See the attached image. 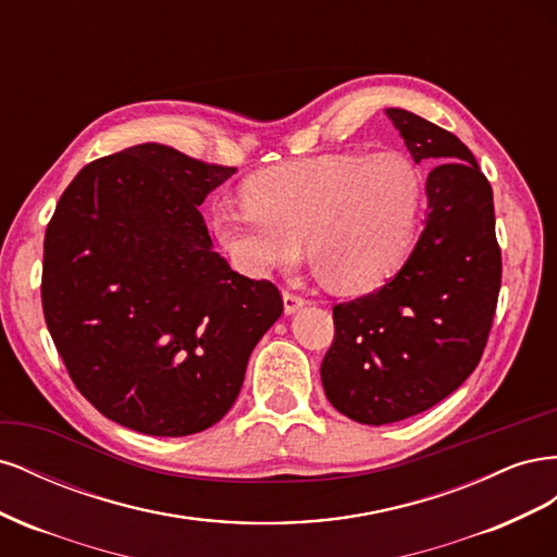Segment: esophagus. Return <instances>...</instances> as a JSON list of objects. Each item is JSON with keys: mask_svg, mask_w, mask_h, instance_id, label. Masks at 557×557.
<instances>
[{"mask_svg": "<svg viewBox=\"0 0 557 557\" xmlns=\"http://www.w3.org/2000/svg\"><path fill=\"white\" fill-rule=\"evenodd\" d=\"M305 305H307V299H301L299 295H295L290 290H283V311H285V315H293Z\"/></svg>", "mask_w": 557, "mask_h": 557, "instance_id": "34e87169", "label": "esophagus"}]
</instances>
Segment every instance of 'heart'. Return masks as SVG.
Returning a JSON list of instances; mask_svg holds the SVG:
<instances>
[{
    "mask_svg": "<svg viewBox=\"0 0 557 557\" xmlns=\"http://www.w3.org/2000/svg\"><path fill=\"white\" fill-rule=\"evenodd\" d=\"M244 209L213 211V234L239 272L311 264L342 293L376 288L409 256L423 211V172L404 153L293 160L246 181Z\"/></svg>",
    "mask_w": 557,
    "mask_h": 557,
    "instance_id": "1",
    "label": "heart"
}]
</instances>
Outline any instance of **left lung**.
Listing matches in <instances>:
<instances>
[{"label":"left lung","instance_id":"left-lung-1","mask_svg":"<svg viewBox=\"0 0 557 557\" xmlns=\"http://www.w3.org/2000/svg\"><path fill=\"white\" fill-rule=\"evenodd\" d=\"M428 174V215L399 272L372 295L334 307L320 364L332 407L362 425L423 413L474 372L502 283L493 188L455 134L385 109Z\"/></svg>","mask_w":557,"mask_h":557}]
</instances>
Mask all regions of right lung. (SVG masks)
Masks as SVG:
<instances>
[{"mask_svg": "<svg viewBox=\"0 0 557 557\" xmlns=\"http://www.w3.org/2000/svg\"><path fill=\"white\" fill-rule=\"evenodd\" d=\"M234 172L139 144L83 166L50 218L46 325L83 397L117 425L185 436L218 423L283 313L272 283L218 256L199 213Z\"/></svg>", "mask_w": 557, "mask_h": 557, "instance_id": "obj_1", "label": "right lung"}]
</instances>
